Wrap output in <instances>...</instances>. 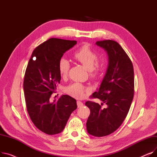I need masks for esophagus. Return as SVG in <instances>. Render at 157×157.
I'll use <instances>...</instances> for the list:
<instances>
[{
  "instance_id": "34e87169",
  "label": "esophagus",
  "mask_w": 157,
  "mask_h": 157,
  "mask_svg": "<svg viewBox=\"0 0 157 157\" xmlns=\"http://www.w3.org/2000/svg\"><path fill=\"white\" fill-rule=\"evenodd\" d=\"M77 105H78V108H81V107L83 106V103L79 101H77Z\"/></svg>"
}]
</instances>
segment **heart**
Listing matches in <instances>:
<instances>
[{"mask_svg": "<svg viewBox=\"0 0 157 157\" xmlns=\"http://www.w3.org/2000/svg\"><path fill=\"white\" fill-rule=\"evenodd\" d=\"M74 59L81 63L84 67L88 70L90 76L92 78L97 76L99 68H98L97 54L88 45L82 46L80 49L74 53ZM70 68V63L65 58H62L59 60L58 69L60 75L62 78H65L67 75ZM65 92L67 94L75 97L82 98L85 96V88L79 83H74L65 89Z\"/></svg>", "mask_w": 157, "mask_h": 157, "instance_id": "1", "label": "heart"}]
</instances>
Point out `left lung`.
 <instances>
[{"label":"left lung","mask_w":157,"mask_h":157,"mask_svg":"<svg viewBox=\"0 0 157 157\" xmlns=\"http://www.w3.org/2000/svg\"><path fill=\"white\" fill-rule=\"evenodd\" d=\"M95 44L107 53L108 64L100 87L92 97L107 107L103 108L90 101L85 103L90 110L86 129L90 135L103 137L117 130L127 117L134 97V73L128 56L116 41H97Z\"/></svg>","instance_id":"obj_1"}]
</instances>
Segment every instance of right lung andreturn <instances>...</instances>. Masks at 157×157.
<instances>
[{
  "instance_id": "1",
  "label": "right lung",
  "mask_w": 157,
  "mask_h": 157,
  "mask_svg": "<svg viewBox=\"0 0 157 157\" xmlns=\"http://www.w3.org/2000/svg\"><path fill=\"white\" fill-rule=\"evenodd\" d=\"M76 43V40L48 39L33 52L25 74L23 90L28 113L35 126L48 135L61 133L77 108L76 99L68 95L52 102L49 100L61 79L59 60Z\"/></svg>"
}]
</instances>
